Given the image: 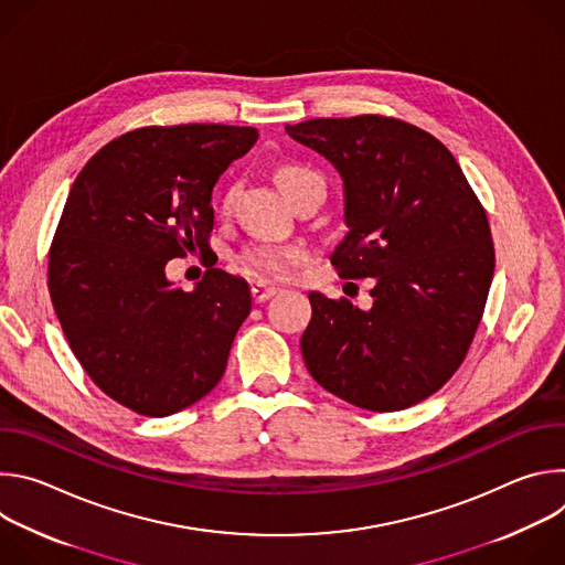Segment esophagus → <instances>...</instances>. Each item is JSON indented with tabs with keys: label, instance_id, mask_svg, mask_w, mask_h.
I'll return each instance as SVG.
<instances>
[{
	"label": "esophagus",
	"instance_id": "obj_1",
	"mask_svg": "<svg viewBox=\"0 0 565 565\" xmlns=\"http://www.w3.org/2000/svg\"><path fill=\"white\" fill-rule=\"evenodd\" d=\"M250 292H253V299L259 303V301H266V299H270L273 295H277V288L270 286V284H266V281H255V284L250 286Z\"/></svg>",
	"mask_w": 565,
	"mask_h": 565
}]
</instances>
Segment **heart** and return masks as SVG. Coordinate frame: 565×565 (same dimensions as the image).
<instances>
[{"label": "heart", "instance_id": "heart-1", "mask_svg": "<svg viewBox=\"0 0 565 565\" xmlns=\"http://www.w3.org/2000/svg\"><path fill=\"white\" fill-rule=\"evenodd\" d=\"M306 177H317L306 168L299 166H284L277 170V183L284 188L286 194L292 192V188L306 179ZM236 194V185H227L221 194L218 207L225 212L230 210L232 201ZM299 253L295 248H279V246H266V244H257V246H248L244 253L238 255V268L248 273V275H257V277H281L286 273L292 270V266L297 264Z\"/></svg>", "mask_w": 565, "mask_h": 565}]
</instances>
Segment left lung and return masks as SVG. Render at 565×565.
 <instances>
[{
	"label": "left lung",
	"instance_id": "8db88e82",
	"mask_svg": "<svg viewBox=\"0 0 565 565\" xmlns=\"http://www.w3.org/2000/svg\"><path fill=\"white\" fill-rule=\"evenodd\" d=\"M344 181L342 279H375L371 310L310 292L301 355L317 384L369 412L434 395L462 364L494 275L488 212L451 151L399 118L286 125Z\"/></svg>",
	"mask_w": 565,
	"mask_h": 565
}]
</instances>
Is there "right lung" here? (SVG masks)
<instances>
[{
    "label": "right lung",
    "mask_w": 565,
    "mask_h": 565,
    "mask_svg": "<svg viewBox=\"0 0 565 565\" xmlns=\"http://www.w3.org/2000/svg\"><path fill=\"white\" fill-rule=\"evenodd\" d=\"M259 138L255 127L149 125L107 142L77 174L49 250L66 342L118 405L166 418L221 380L253 299L210 268L192 292L170 259L210 250L212 188Z\"/></svg>",
    "instance_id": "obj_1"
}]
</instances>
